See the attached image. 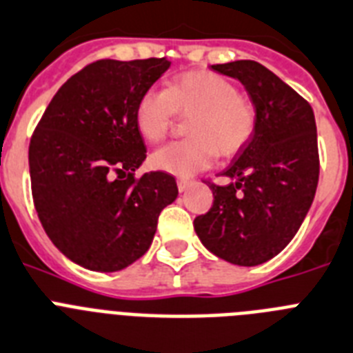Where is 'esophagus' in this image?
<instances>
[{"label": "esophagus", "instance_id": "obj_1", "mask_svg": "<svg viewBox=\"0 0 353 353\" xmlns=\"http://www.w3.org/2000/svg\"><path fill=\"white\" fill-rule=\"evenodd\" d=\"M190 185H192V181L190 179H177V188H179L181 194H183V192H186V190L190 188Z\"/></svg>", "mask_w": 353, "mask_h": 353}]
</instances>
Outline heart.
<instances>
[{"label": "heart", "instance_id": "b5f03b06", "mask_svg": "<svg viewBox=\"0 0 353 353\" xmlns=\"http://www.w3.org/2000/svg\"><path fill=\"white\" fill-rule=\"evenodd\" d=\"M176 110L194 113L192 139L170 142L152 152L156 170L192 177L213 163L216 152L232 156L243 149L256 130V110L228 78L194 70L177 76L167 90L149 88L134 108V124L147 142H159L168 133Z\"/></svg>", "mask_w": 353, "mask_h": 353}]
</instances>
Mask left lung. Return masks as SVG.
Masks as SVG:
<instances>
[{"label":"left lung","mask_w":353,"mask_h":353,"mask_svg":"<svg viewBox=\"0 0 353 353\" xmlns=\"http://www.w3.org/2000/svg\"><path fill=\"white\" fill-rule=\"evenodd\" d=\"M211 69L238 79L256 110V130L210 185L213 206L194 222L202 245L223 261L256 266L293 240L316 194V122L307 101L254 60Z\"/></svg>","instance_id":"obj_1"}]
</instances>
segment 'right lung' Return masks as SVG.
<instances>
[{
    "label": "right lung",
    "mask_w": 353,
    "mask_h": 353,
    "mask_svg": "<svg viewBox=\"0 0 353 353\" xmlns=\"http://www.w3.org/2000/svg\"><path fill=\"white\" fill-rule=\"evenodd\" d=\"M168 67L167 58L90 63L54 94L30 142L42 228L67 259L92 272H119L142 257L159 213L179 194L167 172L134 179L147 152L134 108Z\"/></svg>",
    "instance_id": "add662e5"
}]
</instances>
